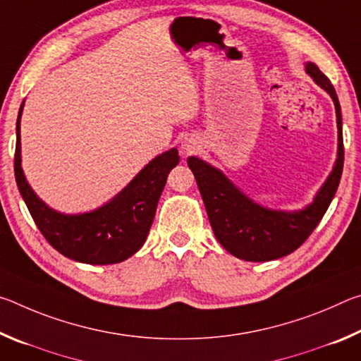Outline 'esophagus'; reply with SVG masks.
<instances>
[{
	"label": "esophagus",
	"mask_w": 361,
	"mask_h": 361,
	"mask_svg": "<svg viewBox=\"0 0 361 361\" xmlns=\"http://www.w3.org/2000/svg\"><path fill=\"white\" fill-rule=\"evenodd\" d=\"M183 149H185L186 152H191V148H189V146H185V148H183Z\"/></svg>",
	"instance_id": "1"
}]
</instances>
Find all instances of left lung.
I'll return each mask as SVG.
<instances>
[{
	"instance_id": "obj_1",
	"label": "left lung",
	"mask_w": 361,
	"mask_h": 361,
	"mask_svg": "<svg viewBox=\"0 0 361 361\" xmlns=\"http://www.w3.org/2000/svg\"><path fill=\"white\" fill-rule=\"evenodd\" d=\"M305 70L322 89L331 95L339 130L338 161L329 178L307 209L293 213L264 209L243 195L219 170L197 157L188 159V166L192 170L202 194L212 229L218 242L235 258L271 261L293 253L312 234L338 191L344 167L341 105L331 81L323 75L319 66L307 63Z\"/></svg>"
}]
</instances>
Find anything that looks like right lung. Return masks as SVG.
<instances>
[{
	"label": "right lung",
	"mask_w": 361,
	"mask_h": 361,
	"mask_svg": "<svg viewBox=\"0 0 361 361\" xmlns=\"http://www.w3.org/2000/svg\"><path fill=\"white\" fill-rule=\"evenodd\" d=\"M23 106V103H22ZM14 154L16 181L35 224L59 253L85 264H114L137 253L148 237L159 197L180 156L175 148L146 166L124 191L102 209L68 216L49 209L28 186L20 167V114Z\"/></svg>",
	"instance_id": "right-lung-1"
}]
</instances>
